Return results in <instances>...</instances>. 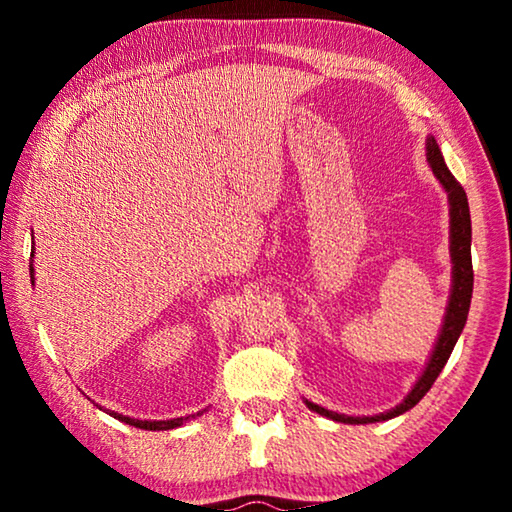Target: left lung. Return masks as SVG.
<instances>
[{"mask_svg": "<svg viewBox=\"0 0 512 512\" xmlns=\"http://www.w3.org/2000/svg\"><path fill=\"white\" fill-rule=\"evenodd\" d=\"M427 162L433 171V176L438 178V183L443 185L449 201V257H452V289H449V302L445 309L443 327L438 332V341L433 345L431 357L424 366L422 375L415 381L409 395L395 406L391 411H384L379 415H345L329 411L325 406H318L314 402L305 400L311 411H316L325 418L343 424H370V422H384L397 418V415L413 409L424 395L429 393L433 381L438 379L443 372L445 363L452 354L454 345L461 336L467 314H470V302H472V287H474V271H472V221H470V205H467V196L461 183L452 176V171L447 169L443 160V153L438 149L436 137H427Z\"/></svg>", "mask_w": 512, "mask_h": 512, "instance_id": "obj_1", "label": "left lung"}]
</instances>
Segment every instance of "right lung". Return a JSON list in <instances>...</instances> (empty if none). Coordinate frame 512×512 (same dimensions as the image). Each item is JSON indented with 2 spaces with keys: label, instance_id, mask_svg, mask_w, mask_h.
I'll return each instance as SVG.
<instances>
[{
  "label": "right lung",
  "instance_id": "add662e5",
  "mask_svg": "<svg viewBox=\"0 0 512 512\" xmlns=\"http://www.w3.org/2000/svg\"><path fill=\"white\" fill-rule=\"evenodd\" d=\"M33 257V255H31ZM33 264H31V282H36V277H33ZM112 418H117L121 422L131 424V427H137V429H146V431H167V429H176L180 427V424H185L187 420L192 418H198V415H203V411L198 413H192V415H185V418H173V420H135V418H128V415H121V413H115L110 411Z\"/></svg>",
  "mask_w": 512,
  "mask_h": 512
}]
</instances>
